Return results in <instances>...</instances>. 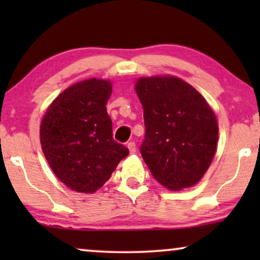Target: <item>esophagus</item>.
I'll return each instance as SVG.
<instances>
[{
	"instance_id": "1",
	"label": "esophagus",
	"mask_w": 260,
	"mask_h": 260,
	"mask_svg": "<svg viewBox=\"0 0 260 260\" xmlns=\"http://www.w3.org/2000/svg\"><path fill=\"white\" fill-rule=\"evenodd\" d=\"M127 149H129L130 154H135L136 152V144H135V142H129L127 143Z\"/></svg>"
}]
</instances>
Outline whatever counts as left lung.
<instances>
[{
  "label": "left lung",
  "instance_id": "8db88e82",
  "mask_svg": "<svg viewBox=\"0 0 260 260\" xmlns=\"http://www.w3.org/2000/svg\"><path fill=\"white\" fill-rule=\"evenodd\" d=\"M145 135L140 151L152 176L172 190L194 186L207 172L218 142V123L205 98L174 77L141 78Z\"/></svg>",
  "mask_w": 260,
  "mask_h": 260
}]
</instances>
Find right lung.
Returning <instances> with one entry per match:
<instances>
[{
	"label": "right lung",
	"mask_w": 260,
	"mask_h": 260,
	"mask_svg": "<svg viewBox=\"0 0 260 260\" xmlns=\"http://www.w3.org/2000/svg\"><path fill=\"white\" fill-rule=\"evenodd\" d=\"M111 83L87 79L59 94L40 126L42 151L56 177L72 190L94 193L129 154L112 137L106 103Z\"/></svg>",
	"instance_id": "obj_1"
}]
</instances>
